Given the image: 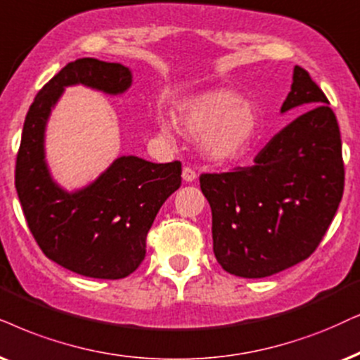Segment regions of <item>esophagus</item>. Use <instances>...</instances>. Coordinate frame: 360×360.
Segmentation results:
<instances>
[{"label": "esophagus", "instance_id": "obj_1", "mask_svg": "<svg viewBox=\"0 0 360 360\" xmlns=\"http://www.w3.org/2000/svg\"><path fill=\"white\" fill-rule=\"evenodd\" d=\"M195 177H198V172H195L193 167L186 166L183 169V179L186 183H193V181H195Z\"/></svg>", "mask_w": 360, "mask_h": 360}]
</instances>
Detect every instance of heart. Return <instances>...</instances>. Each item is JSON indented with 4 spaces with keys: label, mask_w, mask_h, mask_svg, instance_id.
Listing matches in <instances>:
<instances>
[{
    "label": "heart",
    "mask_w": 360,
    "mask_h": 360,
    "mask_svg": "<svg viewBox=\"0 0 360 360\" xmlns=\"http://www.w3.org/2000/svg\"><path fill=\"white\" fill-rule=\"evenodd\" d=\"M177 122L188 134H202L206 151L216 159L233 158L251 141L257 126L256 112L239 101L233 91L212 89L179 103ZM162 136H171L172 124L159 122Z\"/></svg>",
    "instance_id": "b5f03b06"
}]
</instances>
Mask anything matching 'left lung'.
<instances>
[{"label":"left lung","mask_w":360,"mask_h":360,"mask_svg":"<svg viewBox=\"0 0 360 360\" xmlns=\"http://www.w3.org/2000/svg\"><path fill=\"white\" fill-rule=\"evenodd\" d=\"M302 115L264 146L254 165L201 174L212 212V249L229 274L257 279L316 251L344 193L342 141L329 99L301 66L281 112Z\"/></svg>","instance_id":"8db88e82"}]
</instances>
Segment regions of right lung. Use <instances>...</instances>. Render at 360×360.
Masks as SVG:
<instances>
[{"label": "right lung", "instance_id": "add662e5", "mask_svg": "<svg viewBox=\"0 0 360 360\" xmlns=\"http://www.w3.org/2000/svg\"><path fill=\"white\" fill-rule=\"evenodd\" d=\"M131 83L129 68L120 63L94 58L68 63L36 94L16 156V193L41 251L65 269L94 279H122L138 269L154 217L179 189L181 162L121 156L96 181L68 193L49 174L44 131L66 86L122 94Z\"/></svg>", "mask_w": 360, "mask_h": 360}]
</instances>
